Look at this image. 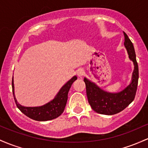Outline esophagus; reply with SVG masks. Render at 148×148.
I'll list each match as a JSON object with an SVG mask.
<instances>
[{
	"instance_id": "1",
	"label": "esophagus",
	"mask_w": 148,
	"mask_h": 148,
	"mask_svg": "<svg viewBox=\"0 0 148 148\" xmlns=\"http://www.w3.org/2000/svg\"><path fill=\"white\" fill-rule=\"evenodd\" d=\"M84 71L83 69H79L77 70V75L79 77H82V76L84 75Z\"/></svg>"
}]
</instances>
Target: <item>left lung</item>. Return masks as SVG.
Instances as JSON below:
<instances>
[{
	"mask_svg": "<svg viewBox=\"0 0 148 148\" xmlns=\"http://www.w3.org/2000/svg\"><path fill=\"white\" fill-rule=\"evenodd\" d=\"M124 46L133 61L134 70L131 83L124 90L119 92H109L100 88L93 82L84 78L88 103L95 112L102 114L113 115L124 110L133 102L136 96L138 82V66L136 61V53L132 42L124 32Z\"/></svg>",
	"mask_w": 148,
	"mask_h": 148,
	"instance_id": "left-lung-1",
	"label": "left lung"
}]
</instances>
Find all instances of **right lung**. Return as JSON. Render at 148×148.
Listing matches in <instances>:
<instances>
[{
	"mask_svg": "<svg viewBox=\"0 0 148 148\" xmlns=\"http://www.w3.org/2000/svg\"><path fill=\"white\" fill-rule=\"evenodd\" d=\"M77 79V76L73 77L69 81L61 88L60 91L53 100L44 105L39 107H24L17 103L14 96L13 78L12 81V92H13L14 102L18 109L26 116L36 121H44L54 119L58 117L64 112L68 98V92L72 85L73 82Z\"/></svg>",
	"mask_w": 148,
	"mask_h": 148,
	"instance_id": "1",
	"label": "right lung"
}]
</instances>
